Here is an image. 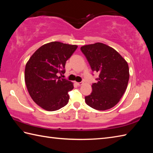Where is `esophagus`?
<instances>
[{"label":"esophagus","instance_id":"esophagus-1","mask_svg":"<svg viewBox=\"0 0 153 153\" xmlns=\"http://www.w3.org/2000/svg\"><path fill=\"white\" fill-rule=\"evenodd\" d=\"M83 82H76V84L78 86H81L82 85H83Z\"/></svg>","mask_w":153,"mask_h":153}]
</instances>
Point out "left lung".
<instances>
[{
  "label": "left lung",
  "instance_id": "8db88e82",
  "mask_svg": "<svg viewBox=\"0 0 153 153\" xmlns=\"http://www.w3.org/2000/svg\"><path fill=\"white\" fill-rule=\"evenodd\" d=\"M93 71L99 74L93 91L85 97L91 108L105 110L112 108L122 98L128 86L129 73L128 62L118 52L101 43L81 47Z\"/></svg>",
  "mask_w": 153,
  "mask_h": 153
}]
</instances>
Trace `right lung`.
I'll return each mask as SVG.
<instances>
[{
    "mask_svg": "<svg viewBox=\"0 0 153 153\" xmlns=\"http://www.w3.org/2000/svg\"><path fill=\"white\" fill-rule=\"evenodd\" d=\"M77 45L54 41L35 52L25 68V82L29 93L37 105L48 111L66 106L73 83L61 78L66 62L77 49Z\"/></svg>",
    "mask_w": 153,
    "mask_h": 153,
    "instance_id": "1",
    "label": "right lung"
}]
</instances>
